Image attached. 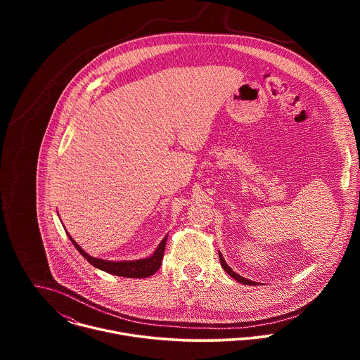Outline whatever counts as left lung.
<instances>
[{"instance_id": "8db88e82", "label": "left lung", "mask_w": 360, "mask_h": 360, "mask_svg": "<svg viewBox=\"0 0 360 360\" xmlns=\"http://www.w3.org/2000/svg\"><path fill=\"white\" fill-rule=\"evenodd\" d=\"M219 261H221V266L226 271V274L229 275V276H232L235 281H238L239 283H243V285H256L253 281H249V279H246V278H243V276H240V275H238L226 262H225V259H224V256H222V253L219 252Z\"/></svg>"}]
</instances>
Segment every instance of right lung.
I'll return each mask as SVG.
<instances>
[{
	"label": "right lung",
	"instance_id": "right-lung-1",
	"mask_svg": "<svg viewBox=\"0 0 360 360\" xmlns=\"http://www.w3.org/2000/svg\"><path fill=\"white\" fill-rule=\"evenodd\" d=\"M67 235L70 236L71 242L74 243V246L77 248V250L84 256V258L95 268L104 271L107 274L111 275H117V276H122V278H148L150 275L155 274L162 264V258H164V250H165V242L168 235L161 240V243L158 245V248L155 249L152 255H149L148 258L143 259H136V261H107V259H101V258H94V256L88 255L72 238L71 235L67 232Z\"/></svg>",
	"mask_w": 360,
	"mask_h": 360
}]
</instances>
